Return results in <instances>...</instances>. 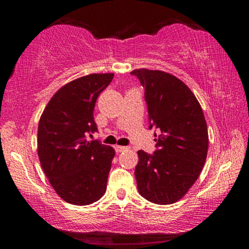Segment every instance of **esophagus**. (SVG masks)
I'll return each instance as SVG.
<instances>
[{
    "label": "esophagus",
    "instance_id": "obj_1",
    "mask_svg": "<svg viewBox=\"0 0 249 249\" xmlns=\"http://www.w3.org/2000/svg\"><path fill=\"white\" fill-rule=\"evenodd\" d=\"M114 148H115V151H116V153H122V151L127 150V149H128V147H125V146H115Z\"/></svg>",
    "mask_w": 249,
    "mask_h": 249
}]
</instances>
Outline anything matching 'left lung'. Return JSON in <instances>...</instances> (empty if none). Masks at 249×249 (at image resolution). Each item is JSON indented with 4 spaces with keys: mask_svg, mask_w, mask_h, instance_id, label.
Wrapping results in <instances>:
<instances>
[{
    "mask_svg": "<svg viewBox=\"0 0 249 249\" xmlns=\"http://www.w3.org/2000/svg\"><path fill=\"white\" fill-rule=\"evenodd\" d=\"M145 89L149 128L157 150L153 155L138 150L135 178L138 192L156 204H171L187 195L199 178L209 148L208 126L192 91L165 71L135 69Z\"/></svg>",
    "mask_w": 249,
    "mask_h": 249,
    "instance_id": "obj_1",
    "label": "left lung"
}]
</instances>
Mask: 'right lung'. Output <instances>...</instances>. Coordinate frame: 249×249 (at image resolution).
I'll return each instance as SVG.
<instances>
[{
  "mask_svg": "<svg viewBox=\"0 0 249 249\" xmlns=\"http://www.w3.org/2000/svg\"><path fill=\"white\" fill-rule=\"evenodd\" d=\"M113 77L92 73L72 80L53 94L40 116V166L53 190L68 203L89 205L107 191L115 150L98 141L88 142L86 136L98 130L94 105Z\"/></svg>",
  "mask_w": 249,
  "mask_h": 249,
  "instance_id": "obj_1",
  "label": "right lung"
}]
</instances>
